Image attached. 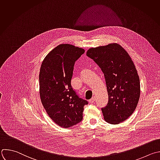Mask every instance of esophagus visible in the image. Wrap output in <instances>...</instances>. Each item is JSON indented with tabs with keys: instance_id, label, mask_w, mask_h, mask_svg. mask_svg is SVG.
I'll use <instances>...</instances> for the list:
<instances>
[{
	"instance_id": "esophagus-1",
	"label": "esophagus",
	"mask_w": 160,
	"mask_h": 160,
	"mask_svg": "<svg viewBox=\"0 0 160 160\" xmlns=\"http://www.w3.org/2000/svg\"><path fill=\"white\" fill-rule=\"evenodd\" d=\"M95 97H93L91 99L89 100V102H90V103H93V102H95Z\"/></svg>"
}]
</instances>
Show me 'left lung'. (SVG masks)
Here are the masks:
<instances>
[{
	"instance_id": "1",
	"label": "left lung",
	"mask_w": 160,
	"mask_h": 160,
	"mask_svg": "<svg viewBox=\"0 0 160 160\" xmlns=\"http://www.w3.org/2000/svg\"><path fill=\"white\" fill-rule=\"evenodd\" d=\"M87 56L102 70L109 102L102 108L105 121L118 124L135 111L140 97V82L136 67L128 52L120 44L111 43L91 48Z\"/></svg>"
}]
</instances>
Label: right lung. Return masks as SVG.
Segmentation results:
<instances>
[{"instance_id": "obj_1", "label": "right lung", "mask_w": 160, "mask_h": 160, "mask_svg": "<svg viewBox=\"0 0 160 160\" xmlns=\"http://www.w3.org/2000/svg\"><path fill=\"white\" fill-rule=\"evenodd\" d=\"M85 52L72 44H61L51 50L40 68L39 95L49 117L58 126L68 128L83 119L86 100L71 86L75 62Z\"/></svg>"}]
</instances>
